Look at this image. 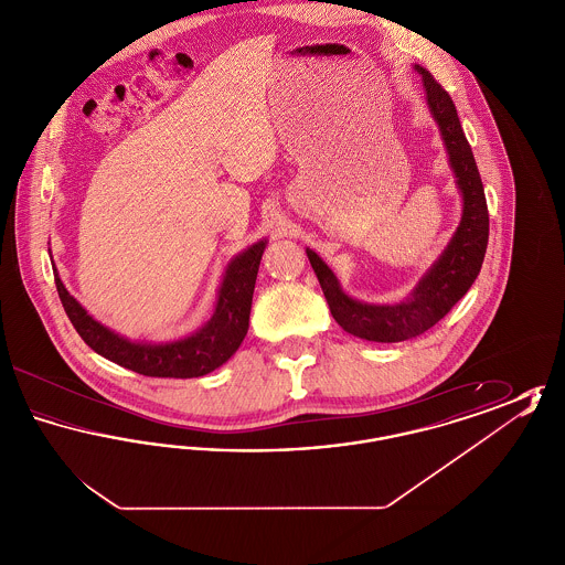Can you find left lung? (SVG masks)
<instances>
[{
  "label": "left lung",
  "mask_w": 565,
  "mask_h": 565,
  "mask_svg": "<svg viewBox=\"0 0 565 565\" xmlns=\"http://www.w3.org/2000/svg\"><path fill=\"white\" fill-rule=\"evenodd\" d=\"M415 70L422 74L428 108L443 135L449 164L456 173L457 189L463 201L456 235L411 296L398 305H369L353 300L341 290L339 279L322 258L307 247L309 263L320 279L332 318L345 332L375 343L411 341L440 322L475 284L483 267L489 239V212L483 182L472 157V148L459 125L456 104L449 93L431 78L428 70L422 65H415Z\"/></svg>",
  "instance_id": "8db88e82"
}]
</instances>
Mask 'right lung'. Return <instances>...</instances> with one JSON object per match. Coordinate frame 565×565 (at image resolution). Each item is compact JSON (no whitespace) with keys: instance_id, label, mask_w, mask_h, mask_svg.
<instances>
[{"instance_id":"add662e5","label":"right lung","mask_w":565,"mask_h":565,"mask_svg":"<svg viewBox=\"0 0 565 565\" xmlns=\"http://www.w3.org/2000/svg\"><path fill=\"white\" fill-rule=\"evenodd\" d=\"M265 247L267 239L254 243L228 263L212 320L190 337L171 343H137L111 332L93 320L81 302L67 292L56 269H53L54 284L63 309L82 341L109 362L146 376H203L222 366L239 350L247 334L254 284Z\"/></svg>"}]
</instances>
